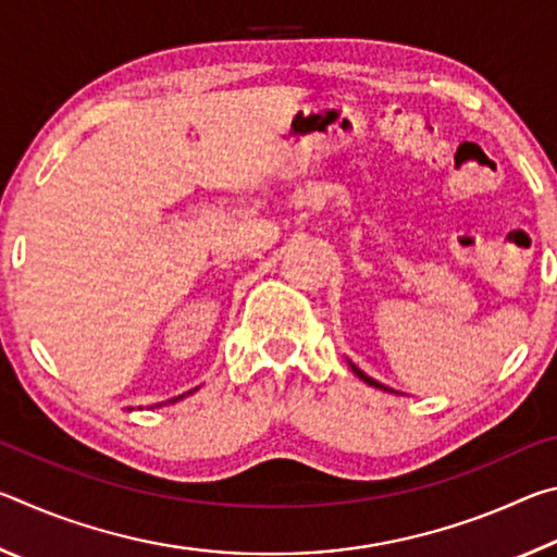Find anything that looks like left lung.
I'll list each match as a JSON object with an SVG mask.
<instances>
[{
	"label": "left lung",
	"instance_id": "left-lung-1",
	"mask_svg": "<svg viewBox=\"0 0 557 557\" xmlns=\"http://www.w3.org/2000/svg\"><path fill=\"white\" fill-rule=\"evenodd\" d=\"M348 366H351V371L358 375V379H361L363 383H369V385H373V388H381V391H388L391 393V388H385V385L383 383H379V381H373L371 379V375H366L361 369H358V366H354L351 361H348Z\"/></svg>",
	"mask_w": 557,
	"mask_h": 557
}]
</instances>
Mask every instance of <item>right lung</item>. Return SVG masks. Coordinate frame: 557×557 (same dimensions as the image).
Here are the masks:
<instances>
[{
    "label": "right lung",
    "mask_w": 557,
    "mask_h": 557,
    "mask_svg": "<svg viewBox=\"0 0 557 557\" xmlns=\"http://www.w3.org/2000/svg\"><path fill=\"white\" fill-rule=\"evenodd\" d=\"M194 391H196V388H194ZM194 391H188V393H184V395H191ZM184 395H178V398H174V400H169V403H176V400H182V398H184Z\"/></svg>",
    "instance_id": "add662e5"
}]
</instances>
